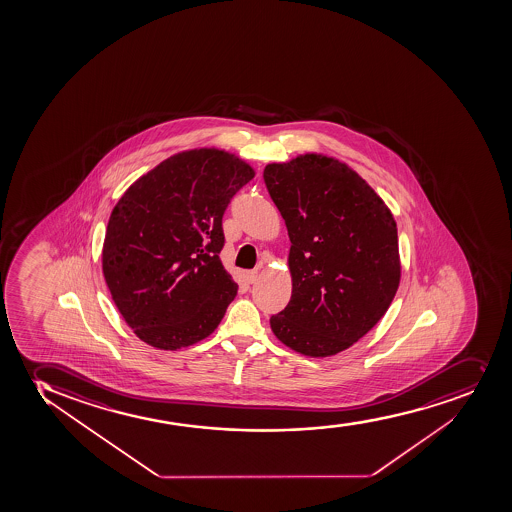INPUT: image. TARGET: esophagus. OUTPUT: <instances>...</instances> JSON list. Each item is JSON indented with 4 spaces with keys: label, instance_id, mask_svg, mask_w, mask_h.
<instances>
[{
    "label": "esophagus",
    "instance_id": "obj_1",
    "mask_svg": "<svg viewBox=\"0 0 512 512\" xmlns=\"http://www.w3.org/2000/svg\"><path fill=\"white\" fill-rule=\"evenodd\" d=\"M245 277H247V281L250 282V284H253V282H257V279H259V272H257V270H248Z\"/></svg>",
    "mask_w": 512,
    "mask_h": 512
}]
</instances>
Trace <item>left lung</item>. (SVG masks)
<instances>
[{"label": "left lung", "mask_w": 512, "mask_h": 512, "mask_svg": "<svg viewBox=\"0 0 512 512\" xmlns=\"http://www.w3.org/2000/svg\"><path fill=\"white\" fill-rule=\"evenodd\" d=\"M264 181L291 240V301L270 328L306 357L343 352L396 296L401 259L391 209L352 167L328 155L265 165Z\"/></svg>", "instance_id": "8db88e82"}]
</instances>
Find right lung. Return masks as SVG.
I'll list each match as a JSON object with an SVG mask.
<instances>
[{
	"label": "right lung",
	"mask_w": 512,
	"mask_h": 512,
	"mask_svg": "<svg viewBox=\"0 0 512 512\" xmlns=\"http://www.w3.org/2000/svg\"><path fill=\"white\" fill-rule=\"evenodd\" d=\"M253 176L252 165L226 150H184L118 199L103 275L121 316L150 347H189L220 325L238 291L220 260L221 220Z\"/></svg>",
	"instance_id": "add662e5"
}]
</instances>
